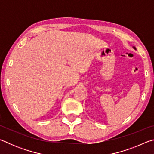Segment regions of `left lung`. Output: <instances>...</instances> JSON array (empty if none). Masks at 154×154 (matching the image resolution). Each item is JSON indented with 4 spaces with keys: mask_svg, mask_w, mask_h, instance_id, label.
Returning <instances> with one entry per match:
<instances>
[{
    "mask_svg": "<svg viewBox=\"0 0 154 154\" xmlns=\"http://www.w3.org/2000/svg\"><path fill=\"white\" fill-rule=\"evenodd\" d=\"M133 48H134V49H136V48H135V47H134V46H133Z\"/></svg>",
    "mask_w": 154,
    "mask_h": 154,
    "instance_id": "obj_1",
    "label": "left lung"
}]
</instances>
